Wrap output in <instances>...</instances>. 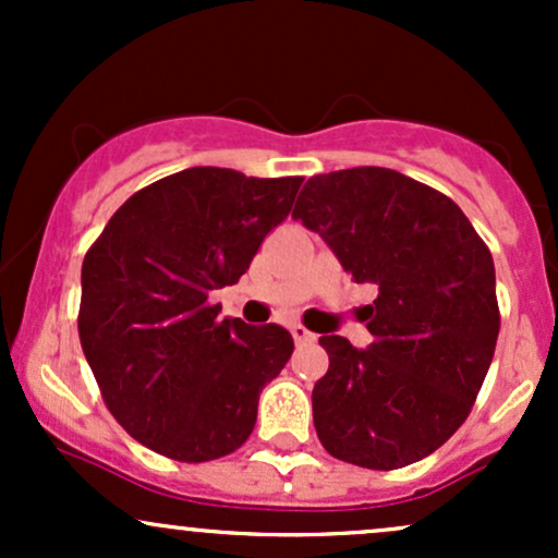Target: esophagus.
Listing matches in <instances>:
<instances>
[{"label":"esophagus","instance_id":"34e87169","mask_svg":"<svg viewBox=\"0 0 558 558\" xmlns=\"http://www.w3.org/2000/svg\"><path fill=\"white\" fill-rule=\"evenodd\" d=\"M291 336H293V341H296V343H312V341H317L315 332L306 330L304 325H291Z\"/></svg>","mask_w":558,"mask_h":558}]
</instances>
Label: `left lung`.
Instances as JSON below:
<instances>
[{
	"label": "left lung",
	"mask_w": 558,
	"mask_h": 558,
	"mask_svg": "<svg viewBox=\"0 0 558 558\" xmlns=\"http://www.w3.org/2000/svg\"><path fill=\"white\" fill-rule=\"evenodd\" d=\"M293 217L377 288L367 349L319 338L330 356L312 390L319 444L367 470L420 462L462 427L493 362L501 317L488 246L451 198L388 168L310 178Z\"/></svg>",
	"instance_id": "left-lung-1"
}]
</instances>
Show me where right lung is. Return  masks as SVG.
I'll list each match as a JSON object with an SVG mask.
<instances>
[{
  "label": "right lung",
  "mask_w": 558,
  "mask_h": 558,
  "mask_svg": "<svg viewBox=\"0 0 558 558\" xmlns=\"http://www.w3.org/2000/svg\"><path fill=\"white\" fill-rule=\"evenodd\" d=\"M304 178L189 168L146 185L86 252L78 332L107 409L138 444L209 462L246 444L259 393L293 354L280 325L220 317Z\"/></svg>",
  "instance_id": "right-lung-1"
}]
</instances>
